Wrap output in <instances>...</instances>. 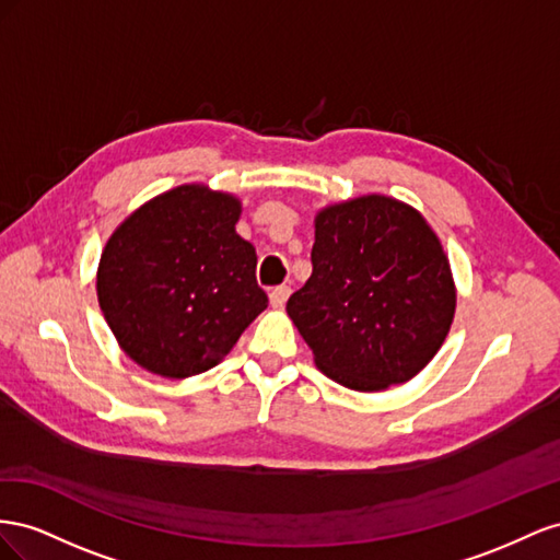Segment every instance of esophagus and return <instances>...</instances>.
<instances>
[{"mask_svg":"<svg viewBox=\"0 0 560 560\" xmlns=\"http://www.w3.org/2000/svg\"><path fill=\"white\" fill-rule=\"evenodd\" d=\"M291 289L289 285H277V289L269 291V305L275 310H281L285 305V300H289Z\"/></svg>","mask_w":560,"mask_h":560,"instance_id":"34e87169","label":"esophagus"}]
</instances>
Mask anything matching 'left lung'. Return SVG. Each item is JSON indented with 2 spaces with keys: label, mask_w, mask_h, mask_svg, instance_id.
Masks as SVG:
<instances>
[{
  "label": "left lung",
  "mask_w": 560,
  "mask_h": 560,
  "mask_svg": "<svg viewBox=\"0 0 560 560\" xmlns=\"http://www.w3.org/2000/svg\"><path fill=\"white\" fill-rule=\"evenodd\" d=\"M455 305L448 255L422 213L363 195L316 213L312 277L285 312L318 371L347 389L385 392L436 357Z\"/></svg>",
  "instance_id": "8db88e82"
}]
</instances>
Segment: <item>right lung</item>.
<instances>
[{
  "instance_id": "right-lung-1",
  "label": "right lung",
  "mask_w": 560,
  "mask_h": 560,
  "mask_svg": "<svg viewBox=\"0 0 560 560\" xmlns=\"http://www.w3.org/2000/svg\"><path fill=\"white\" fill-rule=\"evenodd\" d=\"M238 215L234 195L191 183L145 201L107 238L95 291L140 369L168 380L209 371L267 310Z\"/></svg>"
}]
</instances>
